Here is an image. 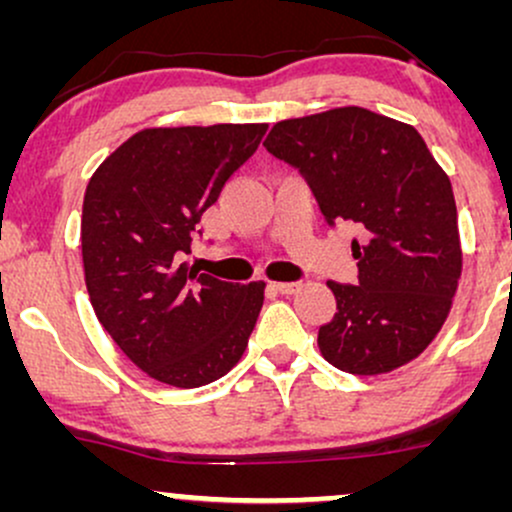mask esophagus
I'll use <instances>...</instances> for the list:
<instances>
[{
    "label": "esophagus",
    "mask_w": 512,
    "mask_h": 512,
    "mask_svg": "<svg viewBox=\"0 0 512 512\" xmlns=\"http://www.w3.org/2000/svg\"><path fill=\"white\" fill-rule=\"evenodd\" d=\"M272 289L276 293H281V296H291V293H296L298 289H301V284H286V281H274Z\"/></svg>",
    "instance_id": "esophagus-1"
}]
</instances>
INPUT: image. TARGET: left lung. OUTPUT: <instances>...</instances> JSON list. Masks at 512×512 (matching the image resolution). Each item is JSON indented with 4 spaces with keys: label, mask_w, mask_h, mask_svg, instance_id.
Returning <instances> with one entry per match:
<instances>
[{
    "label": "left lung",
    "mask_w": 512,
    "mask_h": 512,
    "mask_svg": "<svg viewBox=\"0 0 512 512\" xmlns=\"http://www.w3.org/2000/svg\"><path fill=\"white\" fill-rule=\"evenodd\" d=\"M269 154L301 170L325 221H354L358 284L327 281L337 313L317 332L325 361L354 375L390 373L436 339L462 274L450 178L421 134L366 108L281 120Z\"/></svg>",
    "instance_id": "obj_1"
}]
</instances>
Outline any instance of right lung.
Here are the masks:
<instances>
[{
  "label": "right lung",
  "instance_id": "right-lung-1",
  "mask_svg": "<svg viewBox=\"0 0 512 512\" xmlns=\"http://www.w3.org/2000/svg\"><path fill=\"white\" fill-rule=\"evenodd\" d=\"M264 132L267 125L142 129L88 180V298L122 354L158 383H214L240 361L255 330L264 281L231 284L182 260L202 214Z\"/></svg>",
  "mask_w": 512,
  "mask_h": 512
}]
</instances>
